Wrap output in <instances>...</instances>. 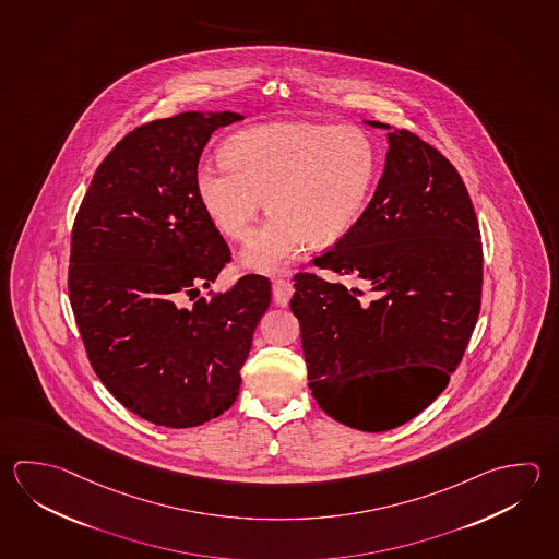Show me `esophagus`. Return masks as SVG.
<instances>
[{"mask_svg": "<svg viewBox=\"0 0 559 559\" xmlns=\"http://www.w3.org/2000/svg\"><path fill=\"white\" fill-rule=\"evenodd\" d=\"M293 295H295V286H293L290 281H285V278H278V281H274L273 296L274 302H276V305L288 306Z\"/></svg>", "mask_w": 559, "mask_h": 559, "instance_id": "34e87169", "label": "esophagus"}]
</instances>
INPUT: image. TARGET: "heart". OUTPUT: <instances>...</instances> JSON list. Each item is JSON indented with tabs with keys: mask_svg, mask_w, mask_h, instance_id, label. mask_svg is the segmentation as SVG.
<instances>
[{
	"mask_svg": "<svg viewBox=\"0 0 559 559\" xmlns=\"http://www.w3.org/2000/svg\"><path fill=\"white\" fill-rule=\"evenodd\" d=\"M223 162H201L193 186L201 210L233 241H245L263 211L271 217L241 261L285 271L306 241L328 245L358 225L380 178V147L366 130L320 122H273L233 134Z\"/></svg>",
	"mask_w": 559,
	"mask_h": 559,
	"instance_id": "1",
	"label": "heart"
}]
</instances>
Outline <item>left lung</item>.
<instances>
[{"instance_id":"8db88e82","label":"left lung","mask_w":559,"mask_h":559,"mask_svg":"<svg viewBox=\"0 0 559 559\" xmlns=\"http://www.w3.org/2000/svg\"><path fill=\"white\" fill-rule=\"evenodd\" d=\"M388 142L358 225L312 261L356 276L368 295L298 273L290 300L312 397L332 419L368 432L400 427L441 395L483 295V242L463 178L409 130H393Z\"/></svg>"}]
</instances>
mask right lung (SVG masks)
<instances>
[{"mask_svg":"<svg viewBox=\"0 0 559 559\" xmlns=\"http://www.w3.org/2000/svg\"><path fill=\"white\" fill-rule=\"evenodd\" d=\"M237 112H181L134 128L96 168L74 217L69 298L98 380L138 417L188 429L241 388L271 283L247 274L200 296L231 261L201 210L193 171Z\"/></svg>","mask_w":559,"mask_h":559,"instance_id":"obj_1","label":"right lung"}]
</instances>
